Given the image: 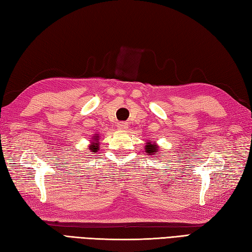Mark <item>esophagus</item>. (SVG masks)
I'll list each match as a JSON object with an SVG mask.
<instances>
[{
    "label": "esophagus",
    "instance_id": "obj_1",
    "mask_svg": "<svg viewBox=\"0 0 252 252\" xmlns=\"http://www.w3.org/2000/svg\"><path fill=\"white\" fill-rule=\"evenodd\" d=\"M116 126H117V128H119L120 130H127V128H128V124H127V123H124V122L117 123Z\"/></svg>",
    "mask_w": 252,
    "mask_h": 252
}]
</instances>
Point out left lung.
Instances as JSON below:
<instances>
[{
	"label": "left lung",
	"mask_w": 252,
	"mask_h": 252,
	"mask_svg": "<svg viewBox=\"0 0 252 252\" xmlns=\"http://www.w3.org/2000/svg\"><path fill=\"white\" fill-rule=\"evenodd\" d=\"M145 151L148 153L149 156H155L156 153L160 152V147H158L156 142L148 141L147 145L145 146ZM161 155V152H160Z\"/></svg>",
	"instance_id": "obj_1"
}]
</instances>
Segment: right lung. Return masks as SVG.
I'll return each mask as SVG.
<instances>
[{"instance_id": "1", "label": "right lung", "mask_w": 252, "mask_h": 252, "mask_svg": "<svg viewBox=\"0 0 252 252\" xmlns=\"http://www.w3.org/2000/svg\"><path fill=\"white\" fill-rule=\"evenodd\" d=\"M99 146H100V135H97V133H94V136H92L91 140H90V145H89L90 152L96 153L100 148Z\"/></svg>"}]
</instances>
